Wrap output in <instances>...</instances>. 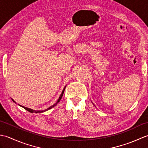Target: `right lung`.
Listing matches in <instances>:
<instances>
[{"label": "right lung", "instance_id": "right-lung-1", "mask_svg": "<svg viewBox=\"0 0 148 148\" xmlns=\"http://www.w3.org/2000/svg\"><path fill=\"white\" fill-rule=\"evenodd\" d=\"M65 87L66 86H65L64 87V90H63V91H62V93H61V95H60V97H59V99H58V100L57 101H56V102L55 103V104H53V105H52V106H51L50 107H49L48 108H47V109H46L45 110H42V111H36V110H33V109H30V108H26V107H24V106H21V105H19L20 106H21V107H22V108H24L25 109H26L27 111H28L29 112H32V113H33V112H35V113H40V112H45V111H48V110H49V109H51V108H53V107H55V106H56V104H57V103L60 101V100H61V99L62 98V96H63V94H64V91H65ZM12 101H13L14 102H15V101L14 100H13V99H12Z\"/></svg>", "mask_w": 148, "mask_h": 148}]
</instances>
